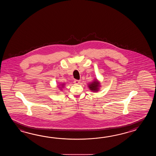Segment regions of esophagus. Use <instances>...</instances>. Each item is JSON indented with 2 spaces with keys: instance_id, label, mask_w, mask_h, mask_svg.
<instances>
[{
  "instance_id": "1",
  "label": "esophagus",
  "mask_w": 156,
  "mask_h": 156,
  "mask_svg": "<svg viewBox=\"0 0 156 156\" xmlns=\"http://www.w3.org/2000/svg\"><path fill=\"white\" fill-rule=\"evenodd\" d=\"M74 83H75V84H79L80 83V80H74Z\"/></svg>"
}]
</instances>
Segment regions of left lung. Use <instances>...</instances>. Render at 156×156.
Wrapping results in <instances>:
<instances>
[{"instance_id": "1", "label": "left lung", "mask_w": 156, "mask_h": 156, "mask_svg": "<svg viewBox=\"0 0 156 156\" xmlns=\"http://www.w3.org/2000/svg\"><path fill=\"white\" fill-rule=\"evenodd\" d=\"M99 86V83H98L97 81H94V83L90 84V89L91 90L93 91H98V87Z\"/></svg>"}]
</instances>
